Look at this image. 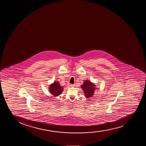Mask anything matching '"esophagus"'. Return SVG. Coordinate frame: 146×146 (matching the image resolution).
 Segmentation results:
<instances>
[{
	"label": "esophagus",
	"instance_id": "1",
	"mask_svg": "<svg viewBox=\"0 0 146 146\" xmlns=\"http://www.w3.org/2000/svg\"><path fill=\"white\" fill-rule=\"evenodd\" d=\"M70 86L71 87H73V86H75V85H74V84H71Z\"/></svg>",
	"mask_w": 146,
	"mask_h": 146
}]
</instances>
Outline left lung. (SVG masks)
<instances>
[{
    "label": "left lung",
    "mask_w": 146,
    "mask_h": 146,
    "mask_svg": "<svg viewBox=\"0 0 146 146\" xmlns=\"http://www.w3.org/2000/svg\"><path fill=\"white\" fill-rule=\"evenodd\" d=\"M95 86V85L90 81L86 80L81 87L83 90L85 97L90 98L94 95L96 90Z\"/></svg>",
    "instance_id": "obj_1"
}]
</instances>
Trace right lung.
I'll use <instances>...</instances> for the list:
<instances>
[{
	"label": "right lung",
	"instance_id": "add662e5",
	"mask_svg": "<svg viewBox=\"0 0 146 146\" xmlns=\"http://www.w3.org/2000/svg\"><path fill=\"white\" fill-rule=\"evenodd\" d=\"M49 88L51 94L54 96L60 95L63 90V87H61L57 81H55L53 84L50 85Z\"/></svg>",
	"mask_w": 146,
	"mask_h": 146
}]
</instances>
